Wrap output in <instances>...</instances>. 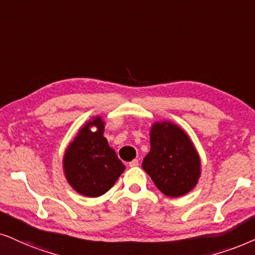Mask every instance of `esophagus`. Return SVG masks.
Wrapping results in <instances>:
<instances>
[{"label":"esophagus","mask_w":255,"mask_h":255,"mask_svg":"<svg viewBox=\"0 0 255 255\" xmlns=\"http://www.w3.org/2000/svg\"><path fill=\"white\" fill-rule=\"evenodd\" d=\"M138 166V160L134 159L133 161H130L129 162V167H137Z\"/></svg>","instance_id":"esophagus-1"}]
</instances>
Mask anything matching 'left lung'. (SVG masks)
Returning a JSON list of instances; mask_svg holds the SVG:
<instances>
[{
  "label": "left lung",
  "mask_w": 255,
  "mask_h": 255,
  "mask_svg": "<svg viewBox=\"0 0 255 255\" xmlns=\"http://www.w3.org/2000/svg\"><path fill=\"white\" fill-rule=\"evenodd\" d=\"M150 150L142 168L160 192L179 198L191 192L201 175V160L191 137L170 121L150 127Z\"/></svg>",
  "instance_id": "obj_1"
}]
</instances>
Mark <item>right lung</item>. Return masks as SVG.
Instances as JSON below:
<instances>
[{
  "instance_id": "obj_1",
  "label": "right lung",
  "mask_w": 255,
  "mask_h": 255,
  "mask_svg": "<svg viewBox=\"0 0 255 255\" xmlns=\"http://www.w3.org/2000/svg\"><path fill=\"white\" fill-rule=\"evenodd\" d=\"M104 131L102 118H92L80 128L63 155L67 181L74 191L88 198H98L108 192L126 168L115 150L109 147Z\"/></svg>"
}]
</instances>
